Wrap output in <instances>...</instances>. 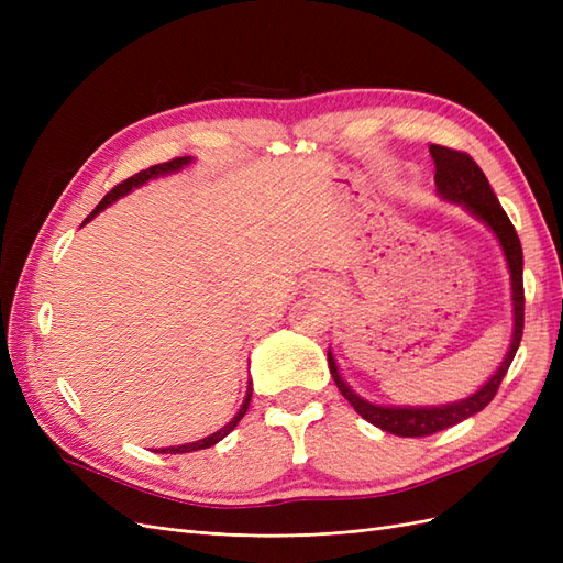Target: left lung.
Here are the masks:
<instances>
[{"instance_id":"8db88e82","label":"left lung","mask_w":563,"mask_h":563,"mask_svg":"<svg viewBox=\"0 0 563 563\" xmlns=\"http://www.w3.org/2000/svg\"><path fill=\"white\" fill-rule=\"evenodd\" d=\"M430 155L437 166L434 172L437 195L444 201L460 203V207H463L470 216L482 220V223L496 234V240L503 249L505 263L509 269V286H512V340H509V350L505 354V360L479 389L472 391V395L465 399L437 404V406H385V404H373L360 397L343 380V376H340L335 356L329 347V368L340 389V395L354 406V411L364 420L376 424V428H380L383 432L397 434V437H428L446 428H453V424L467 420L474 413H479L482 408H486L490 399L496 397L505 373L519 350L521 333H523V253H521V242L515 225L509 223V218L503 211L498 197L490 190L488 178L470 155L457 150L441 147V145H430Z\"/></svg>"}]
</instances>
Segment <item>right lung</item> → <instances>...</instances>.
I'll return each instance as SVG.
<instances>
[{
  "instance_id": "right-lung-1",
  "label": "right lung",
  "mask_w": 563,
  "mask_h": 563,
  "mask_svg": "<svg viewBox=\"0 0 563 563\" xmlns=\"http://www.w3.org/2000/svg\"><path fill=\"white\" fill-rule=\"evenodd\" d=\"M192 162H195L192 157H178V159H172V162H164V164L150 166V168H145V172H141V174H135V176L126 178L124 183H119L117 187H112V192H108V195L103 197V201L98 203L96 211H91V216H89L87 220H84V223H89V220H93L100 211L108 209L110 203H114L117 199H122V197H126L129 192L139 190V187H141V185H145L147 180H152V178H159V176H168V174H176V172H180V168L190 166ZM84 223H81V225H84ZM251 395H253V387H251V380H249L246 397H244V401H242V406H240V411H236V413H234V418H232L228 424H223V428H220L218 432H213V434H209V437H203V439H199V441H190V444L157 449L155 453H192V451H201V449H211V446H216L218 441H220V439H225V437L236 428V424H240V420L246 416V411H249V404H251Z\"/></svg>"
}]
</instances>
